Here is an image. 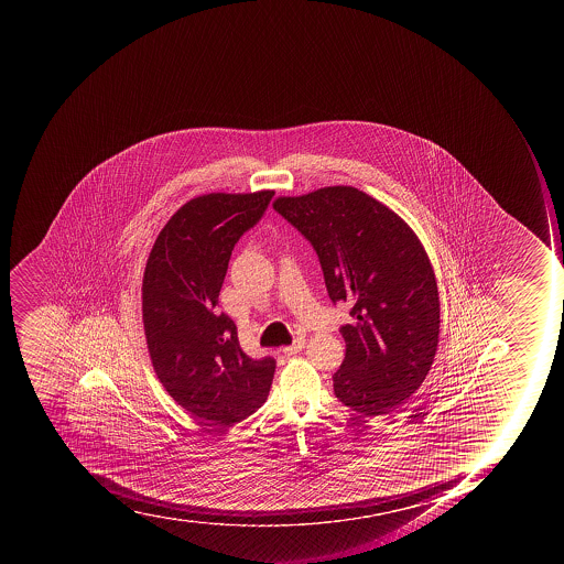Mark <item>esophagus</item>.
<instances>
[{
    "instance_id": "esophagus-1",
    "label": "esophagus",
    "mask_w": 564,
    "mask_h": 564,
    "mask_svg": "<svg viewBox=\"0 0 564 564\" xmlns=\"http://www.w3.org/2000/svg\"><path fill=\"white\" fill-rule=\"evenodd\" d=\"M303 347H305V338H296V340L293 341V344H291V346H288V347H284V355H288V356H293V355H297V352H300V350L303 349Z\"/></svg>"
}]
</instances>
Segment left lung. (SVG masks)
Listing matches in <instances>:
<instances>
[{"label":"left lung","instance_id":"obj_1","mask_svg":"<svg viewBox=\"0 0 564 564\" xmlns=\"http://www.w3.org/2000/svg\"><path fill=\"white\" fill-rule=\"evenodd\" d=\"M311 241L333 303H349L346 358L333 390L365 416L387 414L422 387L440 344L434 268L416 232L355 186H324L273 203Z\"/></svg>","mask_w":564,"mask_h":564}]
</instances>
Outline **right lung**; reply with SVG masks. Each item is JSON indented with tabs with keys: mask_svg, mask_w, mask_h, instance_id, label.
I'll use <instances>...</instances> for the list:
<instances>
[{
	"mask_svg": "<svg viewBox=\"0 0 564 564\" xmlns=\"http://www.w3.org/2000/svg\"><path fill=\"white\" fill-rule=\"evenodd\" d=\"M275 192H214L177 209L148 256L142 324L156 378L196 417L231 426L261 408L275 359L245 355L231 317L215 306L236 241Z\"/></svg>",
	"mask_w": 564,
	"mask_h": 564,
	"instance_id": "add662e5",
	"label": "right lung"
}]
</instances>
